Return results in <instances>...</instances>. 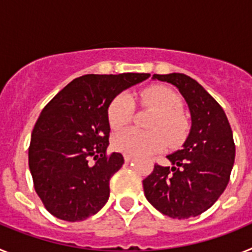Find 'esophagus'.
I'll return each instance as SVG.
<instances>
[{
	"label": "esophagus",
	"mask_w": 252,
	"mask_h": 252,
	"mask_svg": "<svg viewBox=\"0 0 252 252\" xmlns=\"http://www.w3.org/2000/svg\"><path fill=\"white\" fill-rule=\"evenodd\" d=\"M124 159H125V161H126V162H130L131 160H132V157H131V155H126V154H125Z\"/></svg>",
	"instance_id": "obj_1"
}]
</instances>
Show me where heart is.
<instances>
[{
	"mask_svg": "<svg viewBox=\"0 0 252 252\" xmlns=\"http://www.w3.org/2000/svg\"><path fill=\"white\" fill-rule=\"evenodd\" d=\"M142 104L157 111L151 124L154 132L144 133L127 128L113 137V148L131 157H149L164 150L166 144L175 146L183 141L187 133V122L180 115L182 99L171 90L162 86H154L140 93ZM133 101L126 93L116 95L108 106L107 119L111 128L120 130L131 121Z\"/></svg>",
	"mask_w": 252,
	"mask_h": 252,
	"instance_id": "obj_1",
	"label": "heart"
}]
</instances>
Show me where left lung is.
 I'll list each match as a JSON object with an SVG mask.
<instances>
[{
    "label": "left lung",
    "instance_id": "8db88e82",
    "mask_svg": "<svg viewBox=\"0 0 252 252\" xmlns=\"http://www.w3.org/2000/svg\"><path fill=\"white\" fill-rule=\"evenodd\" d=\"M175 86L188 103L192 127L183 148L168 155L173 166L155 164L142 180L145 197L162 215L184 220L215 204L230 182L235 142L230 122L201 84L182 73L154 74Z\"/></svg>",
    "mask_w": 252,
    "mask_h": 252
}]
</instances>
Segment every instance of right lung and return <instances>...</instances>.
Segmentation results:
<instances>
[{
	"label": "right lung",
	"mask_w": 252,
	"mask_h": 252,
	"mask_svg": "<svg viewBox=\"0 0 252 252\" xmlns=\"http://www.w3.org/2000/svg\"><path fill=\"white\" fill-rule=\"evenodd\" d=\"M149 77L82 75L44 107L31 133L29 168L37 195L54 217L83 221L107 203L111 177L124 164L120 153L107 155L108 106L119 93Z\"/></svg>",
	"instance_id": "right-lung-1"
}]
</instances>
